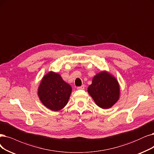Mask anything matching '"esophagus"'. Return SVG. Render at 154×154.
Masks as SVG:
<instances>
[{
    "instance_id": "obj_1",
    "label": "esophagus",
    "mask_w": 154,
    "mask_h": 154,
    "mask_svg": "<svg viewBox=\"0 0 154 154\" xmlns=\"http://www.w3.org/2000/svg\"><path fill=\"white\" fill-rule=\"evenodd\" d=\"M78 90H84L85 89V85H82L81 87H77Z\"/></svg>"
}]
</instances>
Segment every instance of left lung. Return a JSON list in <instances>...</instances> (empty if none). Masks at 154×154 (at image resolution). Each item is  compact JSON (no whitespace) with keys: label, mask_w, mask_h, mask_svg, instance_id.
Listing matches in <instances>:
<instances>
[{"label":"left lung","mask_w":154,"mask_h":154,"mask_svg":"<svg viewBox=\"0 0 154 154\" xmlns=\"http://www.w3.org/2000/svg\"><path fill=\"white\" fill-rule=\"evenodd\" d=\"M88 92L98 107L106 109L111 107L118 100L119 86L114 76L101 72L93 78Z\"/></svg>","instance_id":"left-lung-1"}]
</instances>
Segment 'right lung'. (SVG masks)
Listing matches in <instances>:
<instances>
[{
  "instance_id": "add662e5",
  "label": "right lung",
  "mask_w": 154,
  "mask_h": 154,
  "mask_svg": "<svg viewBox=\"0 0 154 154\" xmlns=\"http://www.w3.org/2000/svg\"><path fill=\"white\" fill-rule=\"evenodd\" d=\"M71 87L56 72H50L40 83L38 95L44 105L53 111L64 108L69 100Z\"/></svg>"
}]
</instances>
